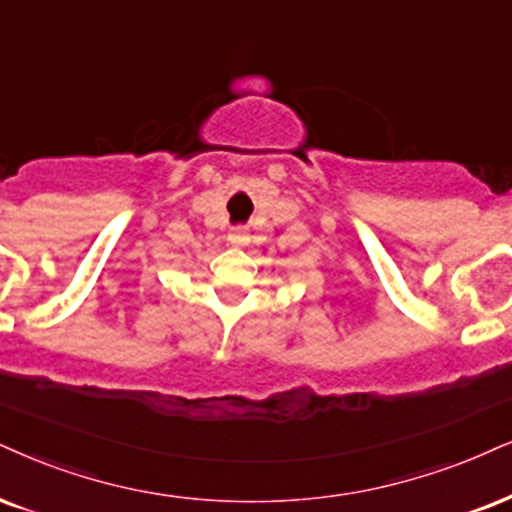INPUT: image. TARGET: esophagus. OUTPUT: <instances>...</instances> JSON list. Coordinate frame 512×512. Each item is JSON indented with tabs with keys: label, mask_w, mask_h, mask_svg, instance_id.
Returning <instances> with one entry per match:
<instances>
[{
	"label": "esophagus",
	"mask_w": 512,
	"mask_h": 512,
	"mask_svg": "<svg viewBox=\"0 0 512 512\" xmlns=\"http://www.w3.org/2000/svg\"><path fill=\"white\" fill-rule=\"evenodd\" d=\"M227 239H230L232 244H239V246H244V244H249V232H246V227L237 225V227H232V230H230V235H227Z\"/></svg>",
	"instance_id": "obj_1"
}]
</instances>
